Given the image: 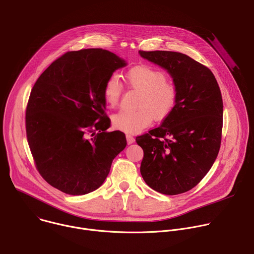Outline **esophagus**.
Here are the masks:
<instances>
[{"label":"esophagus","mask_w":254,"mask_h":254,"mask_svg":"<svg viewBox=\"0 0 254 254\" xmlns=\"http://www.w3.org/2000/svg\"><path fill=\"white\" fill-rule=\"evenodd\" d=\"M126 137H127V143H128V144H130V143L134 142V137H133L132 135H130V134H127V135H126Z\"/></svg>","instance_id":"1"}]
</instances>
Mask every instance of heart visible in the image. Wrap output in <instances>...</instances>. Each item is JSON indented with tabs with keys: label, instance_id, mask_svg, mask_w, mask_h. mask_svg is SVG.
I'll return each instance as SVG.
<instances>
[{
	"label": "heart",
	"instance_id": "1",
	"mask_svg": "<svg viewBox=\"0 0 254 254\" xmlns=\"http://www.w3.org/2000/svg\"><path fill=\"white\" fill-rule=\"evenodd\" d=\"M165 72L147 64L129 68L125 79L129 87L138 90L133 111H121L113 117V125L118 129L128 133H136L157 122L166 120L175 110L178 99L176 85L166 79ZM123 92V84L116 75L108 77L103 85V96L111 107L119 105Z\"/></svg>",
	"mask_w": 254,
	"mask_h": 254
}]
</instances>
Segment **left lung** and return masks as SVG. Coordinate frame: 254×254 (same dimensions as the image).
I'll return each instance as SVG.
<instances>
[{
	"label": "left lung",
	"instance_id": "left-lung-1",
	"mask_svg": "<svg viewBox=\"0 0 254 254\" xmlns=\"http://www.w3.org/2000/svg\"><path fill=\"white\" fill-rule=\"evenodd\" d=\"M139 54L167 69L178 90L173 113L160 127L135 137L143 151L140 174L159 193L182 194L201 182L219 153L221 91L212 71L186 54L143 50Z\"/></svg>",
	"mask_w": 254,
	"mask_h": 254
}]
</instances>
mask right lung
<instances>
[{"mask_svg":"<svg viewBox=\"0 0 254 254\" xmlns=\"http://www.w3.org/2000/svg\"><path fill=\"white\" fill-rule=\"evenodd\" d=\"M126 62L101 48L69 51L35 82L26 107V134L36 169L69 195L99 188L126 148L123 131H107L105 80Z\"/></svg>","mask_w":254,"mask_h":254,"instance_id":"add662e5","label":"right lung"}]
</instances>
